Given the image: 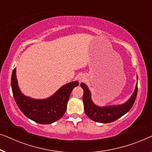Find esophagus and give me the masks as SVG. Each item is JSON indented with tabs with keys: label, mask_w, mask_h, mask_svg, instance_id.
I'll return each mask as SVG.
<instances>
[{
	"label": "esophagus",
	"mask_w": 152,
	"mask_h": 152,
	"mask_svg": "<svg viewBox=\"0 0 152 152\" xmlns=\"http://www.w3.org/2000/svg\"><path fill=\"white\" fill-rule=\"evenodd\" d=\"M84 80V78L83 77H81L79 78V80H80V82H82V81Z\"/></svg>",
	"instance_id": "obj_1"
}]
</instances>
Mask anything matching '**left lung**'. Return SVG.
Wrapping results in <instances>:
<instances>
[{
	"label": "left lung",
	"instance_id": "1",
	"mask_svg": "<svg viewBox=\"0 0 152 152\" xmlns=\"http://www.w3.org/2000/svg\"><path fill=\"white\" fill-rule=\"evenodd\" d=\"M80 86L84 90L83 102H84L85 113L93 121L100 122V123H109L115 121L118 118L127 113L134 105L138 93V83H137L136 88L132 97L123 104L99 107L95 105L91 100V92L86 85L84 83H81Z\"/></svg>",
	"mask_w": 152,
	"mask_h": 152
}]
</instances>
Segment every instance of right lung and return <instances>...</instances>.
Segmentation results:
<instances>
[{"label": "right lung", "instance_id": "1", "mask_svg": "<svg viewBox=\"0 0 152 152\" xmlns=\"http://www.w3.org/2000/svg\"><path fill=\"white\" fill-rule=\"evenodd\" d=\"M77 81L61 87L53 96L44 99H34L25 96L18 86L16 68L12 72L11 86L16 103L22 113L39 124H48L59 120L67 109V103L72 89L77 86Z\"/></svg>", "mask_w": 152, "mask_h": 152}]
</instances>
